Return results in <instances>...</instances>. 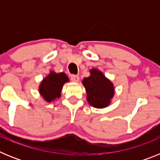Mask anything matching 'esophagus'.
Returning <instances> with one entry per match:
<instances>
[{
    "instance_id": "1",
    "label": "esophagus",
    "mask_w": 160,
    "mask_h": 160,
    "mask_svg": "<svg viewBox=\"0 0 160 160\" xmlns=\"http://www.w3.org/2000/svg\"><path fill=\"white\" fill-rule=\"evenodd\" d=\"M70 80L73 82H78L79 81V77L78 75H75V74H72L70 76Z\"/></svg>"
}]
</instances>
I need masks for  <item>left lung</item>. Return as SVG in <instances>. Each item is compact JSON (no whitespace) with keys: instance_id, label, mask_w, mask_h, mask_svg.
Instances as JSON below:
<instances>
[{"instance_id":"obj_1","label":"left lung","mask_w":160,"mask_h":160,"mask_svg":"<svg viewBox=\"0 0 160 160\" xmlns=\"http://www.w3.org/2000/svg\"><path fill=\"white\" fill-rule=\"evenodd\" d=\"M87 94L89 104L96 108H104L114 96V86L103 73L96 69L90 70V76L82 81Z\"/></svg>"}]
</instances>
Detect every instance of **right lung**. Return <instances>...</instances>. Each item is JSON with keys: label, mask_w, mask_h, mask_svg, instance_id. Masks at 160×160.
I'll return each instance as SVG.
<instances>
[{"label": "right lung", "mask_w": 160, "mask_h": 160, "mask_svg": "<svg viewBox=\"0 0 160 160\" xmlns=\"http://www.w3.org/2000/svg\"><path fill=\"white\" fill-rule=\"evenodd\" d=\"M69 82V78L65 73L51 72L43 79L39 87V91L46 102H51L61 96V91L64 83Z\"/></svg>", "instance_id": "right-lung-1"}]
</instances>
